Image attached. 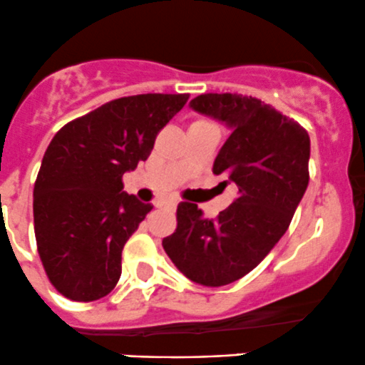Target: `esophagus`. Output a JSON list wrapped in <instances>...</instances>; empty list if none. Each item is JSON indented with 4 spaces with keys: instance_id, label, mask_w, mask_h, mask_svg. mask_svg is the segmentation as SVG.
<instances>
[{
    "instance_id": "34e87169",
    "label": "esophagus",
    "mask_w": 365,
    "mask_h": 365,
    "mask_svg": "<svg viewBox=\"0 0 365 365\" xmlns=\"http://www.w3.org/2000/svg\"><path fill=\"white\" fill-rule=\"evenodd\" d=\"M163 207H165V209H170V210H175V205H178V203L175 202H163L162 203Z\"/></svg>"
}]
</instances>
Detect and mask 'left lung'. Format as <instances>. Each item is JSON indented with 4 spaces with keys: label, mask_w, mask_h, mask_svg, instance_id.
<instances>
[{
    "label": "left lung",
    "mask_w": 365,
    "mask_h": 365,
    "mask_svg": "<svg viewBox=\"0 0 365 365\" xmlns=\"http://www.w3.org/2000/svg\"><path fill=\"white\" fill-rule=\"evenodd\" d=\"M191 108L231 128L212 172L228 175L238 197L214 219L181 202L178 228L162 245L191 282L222 287L252 272L287 231L309 181V135L273 106L242 93H202Z\"/></svg>",
    "instance_id": "8db88e82"
}]
</instances>
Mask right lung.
Masks as SVG:
<instances>
[{
  "instance_id": "obj_1",
  "label": "right lung",
  "mask_w": 365,
  "mask_h": 365,
  "mask_svg": "<svg viewBox=\"0 0 365 365\" xmlns=\"http://www.w3.org/2000/svg\"><path fill=\"white\" fill-rule=\"evenodd\" d=\"M190 93H140L109 101L53 135L34 182L33 214L43 268L78 303L108 296L121 250L153 209L123 193V174L148 160L156 135Z\"/></svg>"
}]
</instances>
